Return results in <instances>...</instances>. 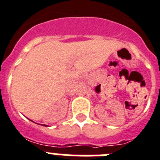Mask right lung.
Instances as JSON below:
<instances>
[{
  "mask_svg": "<svg viewBox=\"0 0 160 160\" xmlns=\"http://www.w3.org/2000/svg\"><path fill=\"white\" fill-rule=\"evenodd\" d=\"M44 126H45V125H44Z\"/></svg>",
  "mask_w": 160,
  "mask_h": 160,
  "instance_id": "1",
  "label": "right lung"
}]
</instances>
